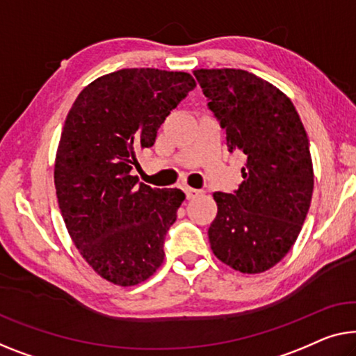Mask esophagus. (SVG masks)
I'll return each instance as SVG.
<instances>
[{"instance_id": "34e87169", "label": "esophagus", "mask_w": 356, "mask_h": 356, "mask_svg": "<svg viewBox=\"0 0 356 356\" xmlns=\"http://www.w3.org/2000/svg\"><path fill=\"white\" fill-rule=\"evenodd\" d=\"M184 192H185V195H187L188 200H193V198H196V196L203 195V190H196V188H192V187H185Z\"/></svg>"}]
</instances>
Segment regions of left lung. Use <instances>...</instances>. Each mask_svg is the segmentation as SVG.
Returning a JSON list of instances; mask_svg holds the SVG:
<instances>
[{
  "label": "left lung",
  "instance_id": "1",
  "mask_svg": "<svg viewBox=\"0 0 356 356\" xmlns=\"http://www.w3.org/2000/svg\"><path fill=\"white\" fill-rule=\"evenodd\" d=\"M230 150L248 156L235 193L216 192L208 230L214 256L241 273L277 265L299 236L314 193L309 139L291 99L235 68L195 70Z\"/></svg>",
  "mask_w": 356,
  "mask_h": 356
}]
</instances>
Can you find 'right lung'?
<instances>
[{
	"label": "right lung",
	"mask_w": 356,
	"mask_h": 356,
	"mask_svg": "<svg viewBox=\"0 0 356 356\" xmlns=\"http://www.w3.org/2000/svg\"><path fill=\"white\" fill-rule=\"evenodd\" d=\"M195 86L185 72L123 68L89 83L68 111L54 163L57 201L79 254L108 283L136 286L161 267L185 195L137 185L131 169Z\"/></svg>",
	"instance_id": "add662e5"
}]
</instances>
